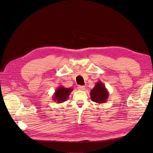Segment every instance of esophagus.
Masks as SVG:
<instances>
[{"mask_svg": "<svg viewBox=\"0 0 153 153\" xmlns=\"http://www.w3.org/2000/svg\"><path fill=\"white\" fill-rule=\"evenodd\" d=\"M77 88L79 90H84L85 89V87L84 86V85H79L77 87Z\"/></svg>", "mask_w": 153, "mask_h": 153, "instance_id": "34e87169", "label": "esophagus"}]
</instances>
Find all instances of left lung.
<instances>
[{
	"mask_svg": "<svg viewBox=\"0 0 153 153\" xmlns=\"http://www.w3.org/2000/svg\"><path fill=\"white\" fill-rule=\"evenodd\" d=\"M90 94L91 100L98 104L106 102L109 96V93L105 85L101 81L96 83L95 86L90 91Z\"/></svg>",
	"mask_w": 153,
	"mask_h": 153,
	"instance_id": "left-lung-1",
	"label": "left lung"
}]
</instances>
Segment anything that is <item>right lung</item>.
<instances>
[{
	"instance_id": "1",
	"label": "right lung",
	"mask_w": 153,
	"mask_h": 153,
	"mask_svg": "<svg viewBox=\"0 0 153 153\" xmlns=\"http://www.w3.org/2000/svg\"><path fill=\"white\" fill-rule=\"evenodd\" d=\"M71 88H65L62 86H59L57 90H55L52 100L57 104L62 103L67 100L71 92L73 91Z\"/></svg>"
}]
</instances>
